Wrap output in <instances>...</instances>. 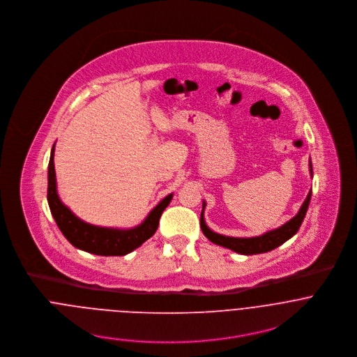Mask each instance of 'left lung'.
<instances>
[{
  "mask_svg": "<svg viewBox=\"0 0 357 357\" xmlns=\"http://www.w3.org/2000/svg\"><path fill=\"white\" fill-rule=\"evenodd\" d=\"M309 167H310V174L313 176V172H312V163L309 162ZM310 197H312V190L309 191L307 197H306L304 204L301 206L300 211L297 213L296 217H293L290 221H287L284 225L273 229V231H269L261 236H255V238H231V236H224V235H220V234H215L213 232L204 222V210L201 213V228H202V232L204 234V236L218 245V246H222V248H227V249H231L239 255H259V253H266V252H271L273 249H276L278 246L283 245L286 241H289L290 238H293L297 231L300 229L304 218H305L306 210H307V206L310 202ZM206 207V204L204 202V208Z\"/></svg>",
  "mask_w": 357,
  "mask_h": 357,
  "instance_id": "1",
  "label": "left lung"
}]
</instances>
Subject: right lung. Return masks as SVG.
Segmentation results:
<instances>
[{
	"mask_svg": "<svg viewBox=\"0 0 357 357\" xmlns=\"http://www.w3.org/2000/svg\"><path fill=\"white\" fill-rule=\"evenodd\" d=\"M54 146L52 147L48 166V204L52 215L66 236V239L77 249L98 255H125L150 239L158 229L159 218L163 210L170 204L173 195H167L156 204L147 218L132 229L104 228L88 224L79 220L71 210L61 204L56 191V173L53 165Z\"/></svg>",
	"mask_w": 357,
	"mask_h": 357,
	"instance_id": "right-lung-1",
	"label": "right lung"
}]
</instances>
